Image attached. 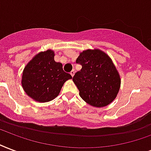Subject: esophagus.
I'll return each instance as SVG.
<instances>
[{
	"mask_svg": "<svg viewBox=\"0 0 151 151\" xmlns=\"http://www.w3.org/2000/svg\"><path fill=\"white\" fill-rule=\"evenodd\" d=\"M74 73H75V70H71L70 74H71V76H72V77H73V75H74Z\"/></svg>",
	"mask_w": 151,
	"mask_h": 151,
	"instance_id": "34e87169",
	"label": "esophagus"
}]
</instances>
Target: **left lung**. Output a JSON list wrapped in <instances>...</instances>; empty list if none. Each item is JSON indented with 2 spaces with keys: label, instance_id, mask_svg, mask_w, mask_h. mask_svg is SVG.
I'll return each mask as SVG.
<instances>
[{
  "label": "left lung",
  "instance_id": "8db88e82",
  "mask_svg": "<svg viewBox=\"0 0 151 151\" xmlns=\"http://www.w3.org/2000/svg\"><path fill=\"white\" fill-rule=\"evenodd\" d=\"M76 63L82 66L73 78L81 97L97 108L111 103L118 94L121 80L109 55L98 49L86 50Z\"/></svg>",
  "mask_w": 151,
  "mask_h": 151
}]
</instances>
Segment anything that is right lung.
<instances>
[{
  "mask_svg": "<svg viewBox=\"0 0 151 151\" xmlns=\"http://www.w3.org/2000/svg\"><path fill=\"white\" fill-rule=\"evenodd\" d=\"M55 52L47 50L35 56L23 71L21 84L31 98L48 102L59 94L63 84L72 78L63 70V65L55 61Z\"/></svg>",
  "mask_w": 151,
  "mask_h": 151,
  "instance_id": "add662e5",
  "label": "right lung"
}]
</instances>
